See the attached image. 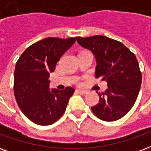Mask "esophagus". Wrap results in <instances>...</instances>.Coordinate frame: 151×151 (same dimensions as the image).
<instances>
[{
	"instance_id": "obj_1",
	"label": "esophagus",
	"mask_w": 151,
	"mask_h": 151,
	"mask_svg": "<svg viewBox=\"0 0 151 151\" xmlns=\"http://www.w3.org/2000/svg\"><path fill=\"white\" fill-rule=\"evenodd\" d=\"M76 92L80 94V95H85V94H86V91H84V90H76Z\"/></svg>"
}]
</instances>
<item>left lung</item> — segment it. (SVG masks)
Segmentation results:
<instances>
[{
	"instance_id": "8db88e82",
	"label": "left lung",
	"mask_w": 151,
	"mask_h": 151,
	"mask_svg": "<svg viewBox=\"0 0 151 151\" xmlns=\"http://www.w3.org/2000/svg\"><path fill=\"white\" fill-rule=\"evenodd\" d=\"M76 40L94 53L95 77L108 82L105 92H97L99 102L91 108L93 113L105 121L119 120L133 108L139 94L142 73L136 56L122 43L103 35Z\"/></svg>"
}]
</instances>
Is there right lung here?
Segmentation results:
<instances>
[{
	"label": "right lung",
	"mask_w": 151,
	"mask_h": 151,
	"mask_svg": "<svg viewBox=\"0 0 151 151\" xmlns=\"http://www.w3.org/2000/svg\"><path fill=\"white\" fill-rule=\"evenodd\" d=\"M75 41L76 38L43 39L27 47L16 63L15 99L22 113L35 124H52L65 111L74 89L50 90L48 78L60 58Z\"/></svg>",
	"instance_id": "add662e5"
}]
</instances>
